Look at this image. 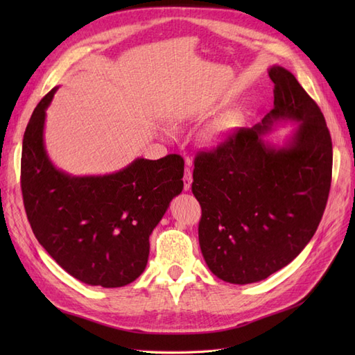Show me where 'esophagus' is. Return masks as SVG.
Masks as SVG:
<instances>
[{"label": "esophagus", "instance_id": "esophagus-1", "mask_svg": "<svg viewBox=\"0 0 355 355\" xmlns=\"http://www.w3.org/2000/svg\"><path fill=\"white\" fill-rule=\"evenodd\" d=\"M187 164L191 166V159H187ZM192 185V173H191V168L187 167L185 168V175H184V189L189 191Z\"/></svg>", "mask_w": 355, "mask_h": 355}]
</instances>
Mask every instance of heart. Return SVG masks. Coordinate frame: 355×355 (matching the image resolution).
<instances>
[{"label":"heart","instance_id":"obj_1","mask_svg":"<svg viewBox=\"0 0 355 355\" xmlns=\"http://www.w3.org/2000/svg\"><path fill=\"white\" fill-rule=\"evenodd\" d=\"M232 130H234V124L231 123L230 118H219V120H214L213 123H210L206 128H204L202 141L213 148L222 146L223 144L228 142V139L232 135ZM163 133L166 136L173 135L171 128H168V127L163 128Z\"/></svg>","mask_w":355,"mask_h":355}]
</instances>
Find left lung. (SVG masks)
Returning <instances> with one entry per match:
<instances>
[{
    "instance_id": "1",
    "label": "left lung",
    "mask_w": 355,
    "mask_h": 355,
    "mask_svg": "<svg viewBox=\"0 0 355 355\" xmlns=\"http://www.w3.org/2000/svg\"><path fill=\"white\" fill-rule=\"evenodd\" d=\"M274 108L227 144L196 157L192 194L201 206L198 240L209 270L232 284L262 282L304 250L323 216L331 182V139L317 103L283 67L268 69ZM298 127L284 146L264 136Z\"/></svg>"
}]
</instances>
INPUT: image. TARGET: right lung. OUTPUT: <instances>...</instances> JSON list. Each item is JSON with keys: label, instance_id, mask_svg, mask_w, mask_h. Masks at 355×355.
<instances>
[{"label": "right lung", "instance_id": "obj_1", "mask_svg": "<svg viewBox=\"0 0 355 355\" xmlns=\"http://www.w3.org/2000/svg\"><path fill=\"white\" fill-rule=\"evenodd\" d=\"M37 108L24 135L20 184L38 243L63 270L89 286L123 287L148 263L149 235L184 189V158H136L110 175L73 176L58 168L44 144L46 111Z\"/></svg>", "mask_w": 355, "mask_h": 355}]
</instances>
